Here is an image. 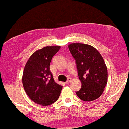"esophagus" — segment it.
<instances>
[{
    "label": "esophagus",
    "instance_id": "1",
    "mask_svg": "<svg viewBox=\"0 0 129 129\" xmlns=\"http://www.w3.org/2000/svg\"><path fill=\"white\" fill-rule=\"evenodd\" d=\"M71 81V78H68V79L66 81V82H65V83H66V84H69Z\"/></svg>",
    "mask_w": 129,
    "mask_h": 129
}]
</instances>
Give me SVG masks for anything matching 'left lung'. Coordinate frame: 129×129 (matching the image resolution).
I'll list each match as a JSON object with an SVG mask.
<instances>
[{
  "instance_id": "8db88e82",
  "label": "left lung",
  "mask_w": 129,
  "mask_h": 129,
  "mask_svg": "<svg viewBox=\"0 0 129 129\" xmlns=\"http://www.w3.org/2000/svg\"><path fill=\"white\" fill-rule=\"evenodd\" d=\"M69 51L77 64L82 86L76 92L80 99L93 101L104 91L108 81L107 68L102 56L95 48L87 44H69Z\"/></svg>"
}]
</instances>
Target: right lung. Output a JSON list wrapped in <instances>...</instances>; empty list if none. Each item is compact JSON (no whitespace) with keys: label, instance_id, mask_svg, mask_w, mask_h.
<instances>
[{"label":"right lung","instance_id":"add662e5","mask_svg":"<svg viewBox=\"0 0 129 129\" xmlns=\"http://www.w3.org/2000/svg\"><path fill=\"white\" fill-rule=\"evenodd\" d=\"M60 46L45 47L30 57L23 74V84L31 100L42 106L54 103L59 98L62 86L54 80L50 69L52 57Z\"/></svg>","mask_w":129,"mask_h":129}]
</instances>
